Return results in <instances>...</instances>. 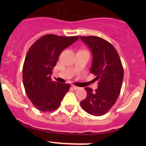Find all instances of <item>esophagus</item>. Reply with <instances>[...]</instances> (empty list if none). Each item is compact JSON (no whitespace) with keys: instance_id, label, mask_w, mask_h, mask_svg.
<instances>
[{"instance_id":"34e87169","label":"esophagus","mask_w":146,"mask_h":146,"mask_svg":"<svg viewBox=\"0 0 146 146\" xmlns=\"http://www.w3.org/2000/svg\"><path fill=\"white\" fill-rule=\"evenodd\" d=\"M72 88H73V90H78L79 89V87H77V86H76V85H72Z\"/></svg>"}]
</instances>
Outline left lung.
Returning a JSON list of instances; mask_svg holds the SVG:
<instances>
[{"mask_svg": "<svg viewBox=\"0 0 146 146\" xmlns=\"http://www.w3.org/2000/svg\"><path fill=\"white\" fill-rule=\"evenodd\" d=\"M92 54L91 73L98 80V89L85 88L87 97L80 102L82 109L91 115L105 114L113 107L120 94L123 68L117 50L112 44L96 36H80Z\"/></svg>", "mask_w": 146, "mask_h": 146, "instance_id": "left-lung-1", "label": "left lung"}]
</instances>
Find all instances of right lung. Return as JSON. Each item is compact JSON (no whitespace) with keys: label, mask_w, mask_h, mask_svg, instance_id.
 <instances>
[{"label":"right lung","mask_w":146,"mask_h":146,"mask_svg":"<svg viewBox=\"0 0 146 146\" xmlns=\"http://www.w3.org/2000/svg\"><path fill=\"white\" fill-rule=\"evenodd\" d=\"M78 36L46 35L39 38L28 51L23 68V80L28 98L41 111L58 108L70 85L53 81L54 67L62 51Z\"/></svg>","instance_id":"add662e5"}]
</instances>
